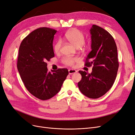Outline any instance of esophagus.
Here are the masks:
<instances>
[{
    "mask_svg": "<svg viewBox=\"0 0 135 135\" xmlns=\"http://www.w3.org/2000/svg\"><path fill=\"white\" fill-rule=\"evenodd\" d=\"M76 71L74 69H69V74H72L73 73H75Z\"/></svg>",
    "mask_w": 135,
    "mask_h": 135,
    "instance_id": "34e87169",
    "label": "esophagus"
}]
</instances>
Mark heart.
Masks as SVG:
<instances>
[{"label":"heart","instance_id":"obj_1","mask_svg":"<svg viewBox=\"0 0 135 135\" xmlns=\"http://www.w3.org/2000/svg\"><path fill=\"white\" fill-rule=\"evenodd\" d=\"M65 38L76 48L81 47L84 46L85 37L82 32L76 28H74L66 32L65 34ZM62 47V41L61 40H57L54 46V50L56 53L60 51ZM78 60L77 57H64L62 61V62L69 66H73L74 63Z\"/></svg>","mask_w":135,"mask_h":135}]
</instances>
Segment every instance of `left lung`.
Returning <instances> with one entry per match:
<instances>
[{
    "label": "left lung",
    "instance_id": "left-lung-1",
    "mask_svg": "<svg viewBox=\"0 0 135 135\" xmlns=\"http://www.w3.org/2000/svg\"><path fill=\"white\" fill-rule=\"evenodd\" d=\"M91 49L85 61V66L92 67L89 74L79 71L81 79L78 85L80 92L90 99L104 95L115 81L119 68L117 47L114 38L108 31L93 25Z\"/></svg>",
    "mask_w": 135,
    "mask_h": 135
}]
</instances>
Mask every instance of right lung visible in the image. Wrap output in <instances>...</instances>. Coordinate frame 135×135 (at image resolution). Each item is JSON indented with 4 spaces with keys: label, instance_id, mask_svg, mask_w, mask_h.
Instances as JSON below:
<instances>
[{
    "label": "right lung",
    "instance_id": "add662e5",
    "mask_svg": "<svg viewBox=\"0 0 135 135\" xmlns=\"http://www.w3.org/2000/svg\"><path fill=\"white\" fill-rule=\"evenodd\" d=\"M56 32L38 28L22 40L18 50L17 67L21 78L28 91L42 100L55 96L69 74L66 68L48 71L47 61L55 56L53 41Z\"/></svg>",
    "mask_w": 135,
    "mask_h": 135
}]
</instances>
